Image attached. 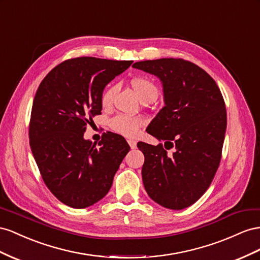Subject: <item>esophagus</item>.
<instances>
[{"instance_id": "1", "label": "esophagus", "mask_w": 260, "mask_h": 260, "mask_svg": "<svg viewBox=\"0 0 260 260\" xmlns=\"http://www.w3.org/2000/svg\"><path fill=\"white\" fill-rule=\"evenodd\" d=\"M127 143H128V145H129V147L132 148V149H135V148H136V142H135V140L129 139V140H127Z\"/></svg>"}]
</instances>
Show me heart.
Returning <instances> with one entry per match:
<instances>
[{
    "mask_svg": "<svg viewBox=\"0 0 260 260\" xmlns=\"http://www.w3.org/2000/svg\"><path fill=\"white\" fill-rule=\"evenodd\" d=\"M132 86L134 90L138 94L139 99H145L149 95H157L158 89L150 79L146 77H136L132 80ZM116 92V86H109L101 94V103L103 107H109L113 101V97ZM143 121L140 117L137 116H129L124 114H118L114 116L110 122L111 127L113 131L120 133V134L134 137L140 126H142Z\"/></svg>",
    "mask_w": 260,
    "mask_h": 260,
    "instance_id": "b5f03b06",
    "label": "heart"
}]
</instances>
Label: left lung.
<instances>
[{
    "label": "left lung",
    "instance_id": "1",
    "mask_svg": "<svg viewBox=\"0 0 260 260\" xmlns=\"http://www.w3.org/2000/svg\"><path fill=\"white\" fill-rule=\"evenodd\" d=\"M133 68L161 79L166 103L147 127L165 146L137 144L145 155V189L162 207L184 209L205 194L219 168L226 129L223 97L208 73L183 58L142 61ZM171 147L169 155L165 149Z\"/></svg>",
    "mask_w": 260,
    "mask_h": 260
}]
</instances>
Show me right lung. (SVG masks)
<instances>
[{
	"instance_id": "obj_1",
	"label": "right lung",
	"mask_w": 260,
	"mask_h": 260,
	"mask_svg": "<svg viewBox=\"0 0 260 260\" xmlns=\"http://www.w3.org/2000/svg\"><path fill=\"white\" fill-rule=\"evenodd\" d=\"M133 61L83 56L58 64L36 92L29 144L44 184L61 203L83 209L99 202L129 146L107 132L98 147L84 139L87 124L101 114V94Z\"/></svg>"
}]
</instances>
